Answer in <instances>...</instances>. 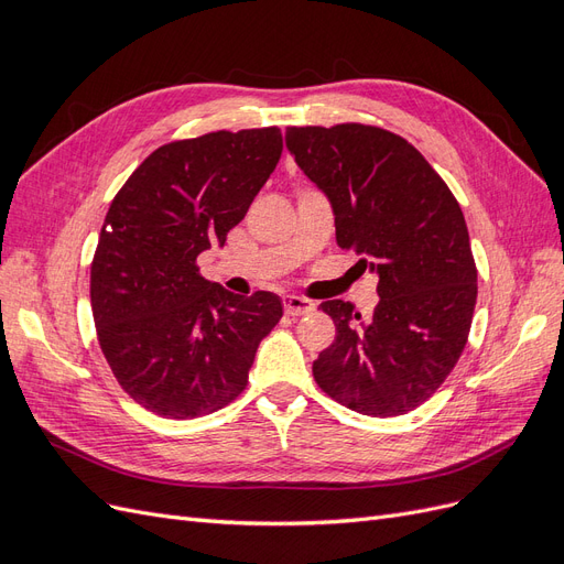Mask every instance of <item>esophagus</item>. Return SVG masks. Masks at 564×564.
<instances>
[{"instance_id":"1","label":"esophagus","mask_w":564,"mask_h":564,"mask_svg":"<svg viewBox=\"0 0 564 564\" xmlns=\"http://www.w3.org/2000/svg\"><path fill=\"white\" fill-rule=\"evenodd\" d=\"M313 311H315V303L313 301L303 299V296H284V313L286 315L296 317V315H308Z\"/></svg>"}]
</instances>
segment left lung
<instances>
[{"mask_svg": "<svg viewBox=\"0 0 564 564\" xmlns=\"http://www.w3.org/2000/svg\"><path fill=\"white\" fill-rule=\"evenodd\" d=\"M286 148L327 193L338 247L379 272L381 301L367 324L346 301L319 303L336 336L313 377L352 412H412L468 344L477 268L464 212L421 152L381 127H289Z\"/></svg>", "mask_w": 564, "mask_h": 564, "instance_id": "obj_1", "label": "left lung"}]
</instances>
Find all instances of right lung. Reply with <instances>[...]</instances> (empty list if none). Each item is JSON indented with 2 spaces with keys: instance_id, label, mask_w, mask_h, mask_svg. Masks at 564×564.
Returning a JSON list of instances; mask_svg holds the SVG:
<instances>
[{
  "instance_id": "obj_1",
  "label": "right lung",
  "mask_w": 564,
  "mask_h": 564,
  "mask_svg": "<svg viewBox=\"0 0 564 564\" xmlns=\"http://www.w3.org/2000/svg\"><path fill=\"white\" fill-rule=\"evenodd\" d=\"M280 155L278 127L212 131L160 145L115 195L91 261V313L117 383L148 412L207 416L247 388L282 303L204 280L197 256L226 242Z\"/></svg>"
}]
</instances>
